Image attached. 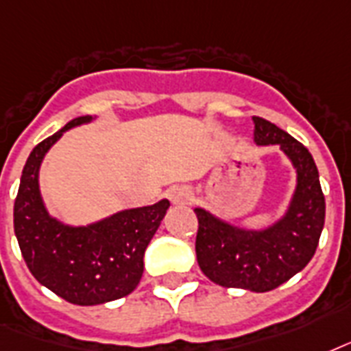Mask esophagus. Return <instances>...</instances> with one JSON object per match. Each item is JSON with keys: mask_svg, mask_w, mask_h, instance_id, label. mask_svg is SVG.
Segmentation results:
<instances>
[{"mask_svg": "<svg viewBox=\"0 0 351 351\" xmlns=\"http://www.w3.org/2000/svg\"><path fill=\"white\" fill-rule=\"evenodd\" d=\"M168 197L173 205H186L192 201V190L186 189V186H176V189L170 190Z\"/></svg>", "mask_w": 351, "mask_h": 351, "instance_id": "1", "label": "esophagus"}]
</instances>
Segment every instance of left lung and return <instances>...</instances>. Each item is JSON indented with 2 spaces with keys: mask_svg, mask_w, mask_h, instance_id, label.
Returning <instances> with one entry per match:
<instances>
[{
  "mask_svg": "<svg viewBox=\"0 0 351 351\" xmlns=\"http://www.w3.org/2000/svg\"><path fill=\"white\" fill-rule=\"evenodd\" d=\"M252 122L254 143L278 145L297 170V189L287 213L271 227L251 230L194 208L199 223L195 254L203 274L214 284L265 293L282 286L313 258L324 227L326 201L308 148L262 117H252Z\"/></svg>",
  "mask_w": 351,
  "mask_h": 351,
  "instance_id": "obj_1",
  "label": "left lung"
}]
</instances>
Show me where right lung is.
I'll return each instance as SVG.
<instances>
[{"mask_svg": "<svg viewBox=\"0 0 351 351\" xmlns=\"http://www.w3.org/2000/svg\"><path fill=\"white\" fill-rule=\"evenodd\" d=\"M93 121L78 117L34 146L21 172L14 201V232L32 276L78 306L122 298L138 286L145 251L159 229L170 201L128 208L86 227H71L49 216L40 194V165L69 128Z\"/></svg>", "mask_w": 351, "mask_h": 351, "instance_id": "right-lung-1", "label": "right lung"}]
</instances>
